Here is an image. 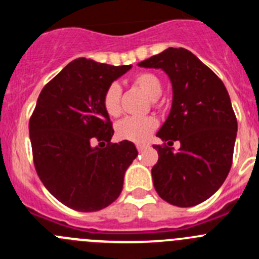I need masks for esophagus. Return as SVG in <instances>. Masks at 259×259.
Segmentation results:
<instances>
[{"mask_svg": "<svg viewBox=\"0 0 259 259\" xmlns=\"http://www.w3.org/2000/svg\"><path fill=\"white\" fill-rule=\"evenodd\" d=\"M148 144H137L136 145V148H137V150H139V152H143L144 149H145V148H148Z\"/></svg>", "mask_w": 259, "mask_h": 259, "instance_id": "obj_1", "label": "esophagus"}]
</instances>
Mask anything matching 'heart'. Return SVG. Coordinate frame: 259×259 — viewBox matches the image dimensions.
Returning <instances> with one entry per match:
<instances>
[{
  "label": "heart",
  "instance_id": "obj_1",
  "mask_svg": "<svg viewBox=\"0 0 259 259\" xmlns=\"http://www.w3.org/2000/svg\"><path fill=\"white\" fill-rule=\"evenodd\" d=\"M132 83L150 97V104L153 107L161 109L163 101L161 100L162 80L158 75L149 71H143L134 76ZM104 109L110 116H118L122 113V88L118 83H111L107 85L102 97ZM158 122L154 116H128L116 124V136L122 140L144 143V141L157 130Z\"/></svg>",
  "mask_w": 259,
  "mask_h": 259
}]
</instances>
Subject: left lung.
Masks as SVG:
<instances>
[{"label":"left lung","instance_id":"obj_1","mask_svg":"<svg viewBox=\"0 0 259 259\" xmlns=\"http://www.w3.org/2000/svg\"><path fill=\"white\" fill-rule=\"evenodd\" d=\"M139 66L162 68L172 83V107L157 134L167 144L153 145L155 191L175 206L198 205L221 188L232 166L237 119L227 89L184 48H168ZM174 141L181 143L178 152Z\"/></svg>","mask_w":259,"mask_h":259}]
</instances>
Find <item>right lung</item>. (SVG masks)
<instances>
[{
    "label": "right lung",
    "instance_id": "add662e5",
    "mask_svg": "<svg viewBox=\"0 0 259 259\" xmlns=\"http://www.w3.org/2000/svg\"><path fill=\"white\" fill-rule=\"evenodd\" d=\"M131 67L77 58L38 96L29 118L33 164L45 188L70 209L98 211L113 203L137 157L131 141L110 143L113 123L102 105L107 85Z\"/></svg>",
    "mask_w": 259,
    "mask_h": 259
}]
</instances>
